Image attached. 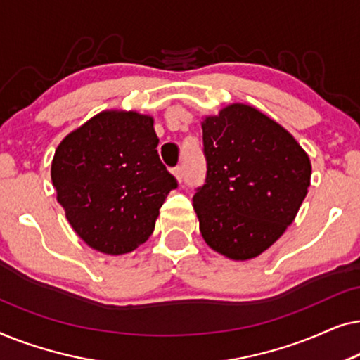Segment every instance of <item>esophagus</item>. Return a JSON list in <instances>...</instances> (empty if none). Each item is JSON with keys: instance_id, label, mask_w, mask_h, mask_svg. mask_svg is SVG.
<instances>
[{"instance_id": "34e87169", "label": "esophagus", "mask_w": 360, "mask_h": 360, "mask_svg": "<svg viewBox=\"0 0 360 360\" xmlns=\"http://www.w3.org/2000/svg\"><path fill=\"white\" fill-rule=\"evenodd\" d=\"M172 174L175 175V179L181 181V179H184V172H181V167H175L174 170H172Z\"/></svg>"}]
</instances>
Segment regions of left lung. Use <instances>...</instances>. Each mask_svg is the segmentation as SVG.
Instances as JSON below:
<instances>
[{
	"instance_id": "8db88e82",
	"label": "left lung",
	"mask_w": 360,
	"mask_h": 360,
	"mask_svg": "<svg viewBox=\"0 0 360 360\" xmlns=\"http://www.w3.org/2000/svg\"><path fill=\"white\" fill-rule=\"evenodd\" d=\"M205 184L193 208L206 244L234 260L257 257L293 223L311 179L295 137L248 105L203 121Z\"/></svg>"
}]
</instances>
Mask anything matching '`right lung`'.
Returning <instances> with one entry per match:
<instances>
[{"label":"right lung","mask_w":360,"mask_h":360,"mask_svg":"<svg viewBox=\"0 0 360 360\" xmlns=\"http://www.w3.org/2000/svg\"><path fill=\"white\" fill-rule=\"evenodd\" d=\"M150 116L103 111L58 144L52 184L68 223L90 248L120 255L144 244L176 179L157 154Z\"/></svg>","instance_id":"add662e5"}]
</instances>
